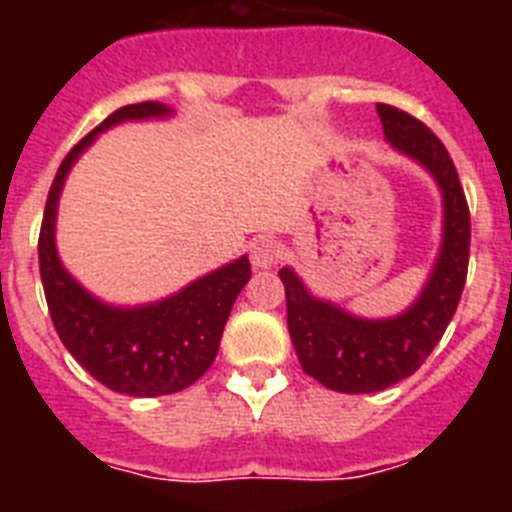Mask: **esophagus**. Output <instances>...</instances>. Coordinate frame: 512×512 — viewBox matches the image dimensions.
Instances as JSON below:
<instances>
[{
    "mask_svg": "<svg viewBox=\"0 0 512 512\" xmlns=\"http://www.w3.org/2000/svg\"><path fill=\"white\" fill-rule=\"evenodd\" d=\"M279 243L271 241V238H259V241L251 243V264L256 269H271L279 259Z\"/></svg>",
    "mask_w": 512,
    "mask_h": 512,
    "instance_id": "esophagus-1",
    "label": "esophagus"
}]
</instances>
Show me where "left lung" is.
<instances>
[{
    "mask_svg": "<svg viewBox=\"0 0 512 512\" xmlns=\"http://www.w3.org/2000/svg\"><path fill=\"white\" fill-rule=\"evenodd\" d=\"M384 138L436 179L443 197L441 251L418 300L395 318L366 320L312 297L295 271L279 277L287 295V328L302 372L346 395L387 390L420 369L449 328L469 266V207L459 174L441 140L418 117L377 104Z\"/></svg>",
    "mask_w": 512,
    "mask_h": 512,
    "instance_id": "obj_1",
    "label": "left lung"
}]
</instances>
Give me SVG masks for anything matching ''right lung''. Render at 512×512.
<instances>
[{
  "instance_id": "right-lung-1",
  "label": "right lung",
  "mask_w": 512,
  "mask_h": 512,
  "mask_svg": "<svg viewBox=\"0 0 512 512\" xmlns=\"http://www.w3.org/2000/svg\"><path fill=\"white\" fill-rule=\"evenodd\" d=\"M171 112L161 102L128 104L81 138L58 166L38 238L40 279L58 338L97 382L130 397L171 395L197 382L215 361L230 307L251 279L248 256H241L166 300L115 307L89 295L58 259V197L76 158L112 125L169 117Z\"/></svg>"
}]
</instances>
